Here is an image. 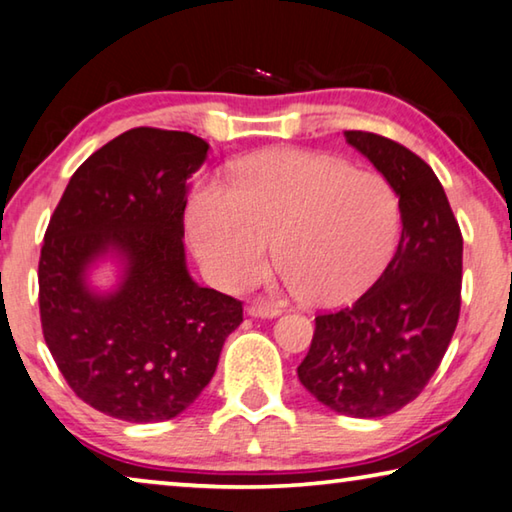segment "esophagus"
<instances>
[{
	"label": "esophagus",
	"instance_id": "obj_1",
	"mask_svg": "<svg viewBox=\"0 0 512 512\" xmlns=\"http://www.w3.org/2000/svg\"><path fill=\"white\" fill-rule=\"evenodd\" d=\"M280 314H282L280 309L266 305V302H253V305L248 307V316L250 318H275V316H280Z\"/></svg>",
	"mask_w": 512,
	"mask_h": 512
}]
</instances>
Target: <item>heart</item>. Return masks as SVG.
Wrapping results in <instances>:
<instances>
[{
    "mask_svg": "<svg viewBox=\"0 0 512 512\" xmlns=\"http://www.w3.org/2000/svg\"><path fill=\"white\" fill-rule=\"evenodd\" d=\"M187 239L207 277L241 289L275 262L311 307L363 296L393 262L400 194L375 171L334 155L275 149L239 162L230 187L198 185L185 210Z\"/></svg>",
    "mask_w": 512,
    "mask_h": 512,
    "instance_id": "heart-1",
    "label": "heart"
}]
</instances>
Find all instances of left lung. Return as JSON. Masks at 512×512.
I'll return each instance as SVG.
<instances>
[{
	"label": "left lung",
	"instance_id": "left-lung-1",
	"mask_svg": "<svg viewBox=\"0 0 512 512\" xmlns=\"http://www.w3.org/2000/svg\"><path fill=\"white\" fill-rule=\"evenodd\" d=\"M402 203V237L384 275L336 314L316 316L298 379L350 418H384L422 393L443 361L461 311L463 237L436 173L402 144L345 131Z\"/></svg>",
	"mask_w": 512,
	"mask_h": 512
}]
</instances>
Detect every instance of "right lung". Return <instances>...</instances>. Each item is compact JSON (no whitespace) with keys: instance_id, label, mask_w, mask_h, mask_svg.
I'll return each instance as SVG.
<instances>
[{"instance_id":"obj_1","label":"right lung","mask_w":512,"mask_h":512,"mask_svg":"<svg viewBox=\"0 0 512 512\" xmlns=\"http://www.w3.org/2000/svg\"><path fill=\"white\" fill-rule=\"evenodd\" d=\"M210 144L192 133L133 128L85 160L51 216L40 253V320L72 391L126 422H162L214 377L241 302L189 275L187 180ZM110 263L106 290L91 273Z\"/></svg>"}]
</instances>
